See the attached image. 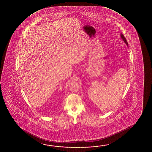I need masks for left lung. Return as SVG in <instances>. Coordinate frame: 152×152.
I'll list each match as a JSON object with an SVG mask.
<instances>
[{"mask_svg":"<svg viewBox=\"0 0 152 152\" xmlns=\"http://www.w3.org/2000/svg\"><path fill=\"white\" fill-rule=\"evenodd\" d=\"M121 38H122V39L123 40V41L125 42V44L127 45V46H128V42H127V40H126V38L124 37V36L122 34H121Z\"/></svg>","mask_w":152,"mask_h":152,"instance_id":"1","label":"left lung"}]
</instances>
